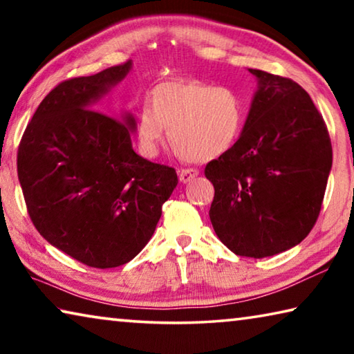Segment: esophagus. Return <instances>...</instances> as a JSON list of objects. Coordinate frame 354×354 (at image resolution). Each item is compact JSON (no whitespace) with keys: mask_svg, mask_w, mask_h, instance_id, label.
Instances as JSON below:
<instances>
[{"mask_svg":"<svg viewBox=\"0 0 354 354\" xmlns=\"http://www.w3.org/2000/svg\"><path fill=\"white\" fill-rule=\"evenodd\" d=\"M178 176H179V181H181L183 184L190 183L192 179H195L196 176H198V170H196V169H183V170L178 171Z\"/></svg>","mask_w":354,"mask_h":354,"instance_id":"34e87169","label":"esophagus"}]
</instances>
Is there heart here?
<instances>
[{
    "label": "heart",
    "instance_id": "obj_1",
    "mask_svg": "<svg viewBox=\"0 0 354 354\" xmlns=\"http://www.w3.org/2000/svg\"><path fill=\"white\" fill-rule=\"evenodd\" d=\"M248 118L241 92L198 80H167L149 92L136 115V137L147 156L169 140L181 158L195 162L217 159L236 147Z\"/></svg>",
    "mask_w": 354,
    "mask_h": 354
}]
</instances>
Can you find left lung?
<instances>
[{
	"label": "left lung",
	"instance_id": "obj_1",
	"mask_svg": "<svg viewBox=\"0 0 354 354\" xmlns=\"http://www.w3.org/2000/svg\"><path fill=\"white\" fill-rule=\"evenodd\" d=\"M257 88L236 147L205 175L221 243L237 256L283 253L306 237L320 214L333 149L313 100L289 77L248 68Z\"/></svg>",
	"mask_w": 354,
	"mask_h": 354
}]
</instances>
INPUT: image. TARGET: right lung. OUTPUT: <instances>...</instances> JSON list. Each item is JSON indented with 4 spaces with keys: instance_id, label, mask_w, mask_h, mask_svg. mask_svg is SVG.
I'll return each mask as SVG.
<instances>
[{
    "instance_id": "add662e5",
    "label": "right lung",
    "mask_w": 354,
    "mask_h": 354,
    "mask_svg": "<svg viewBox=\"0 0 354 354\" xmlns=\"http://www.w3.org/2000/svg\"><path fill=\"white\" fill-rule=\"evenodd\" d=\"M131 68L128 61L59 84L39 104L17 156L29 217L40 236L95 268L134 259L178 185L175 169L133 149V113L117 120L95 111Z\"/></svg>"
}]
</instances>
